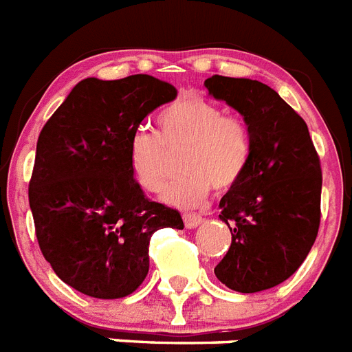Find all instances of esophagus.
<instances>
[{"label": "esophagus", "mask_w": 352, "mask_h": 352, "mask_svg": "<svg viewBox=\"0 0 352 352\" xmlns=\"http://www.w3.org/2000/svg\"><path fill=\"white\" fill-rule=\"evenodd\" d=\"M201 221H204V218H201L199 214H190V212L184 214V223L187 229H194V227H198Z\"/></svg>", "instance_id": "1"}]
</instances>
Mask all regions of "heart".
Here are the masks:
<instances>
[{"instance_id": "1", "label": "heart", "mask_w": 352, "mask_h": 352, "mask_svg": "<svg viewBox=\"0 0 352 352\" xmlns=\"http://www.w3.org/2000/svg\"><path fill=\"white\" fill-rule=\"evenodd\" d=\"M184 148L179 167L185 170L170 184L163 201L174 207H196L212 187L225 190L243 176L251 156V132L238 116L198 96H185L158 116V138L136 134L129 147V167L147 192L165 189L173 173L168 156Z\"/></svg>"}]
</instances>
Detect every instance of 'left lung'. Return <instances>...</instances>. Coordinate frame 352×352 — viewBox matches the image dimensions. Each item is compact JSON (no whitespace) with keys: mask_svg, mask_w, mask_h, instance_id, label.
I'll list each match as a JSON object with an SVG mask.
<instances>
[{"mask_svg":"<svg viewBox=\"0 0 352 352\" xmlns=\"http://www.w3.org/2000/svg\"><path fill=\"white\" fill-rule=\"evenodd\" d=\"M209 96L243 116L251 156L240 182L220 199L232 241L214 274L238 292H260L292 276L320 227L322 168L307 123L271 87L214 74Z\"/></svg>","mask_w":352,"mask_h":352,"instance_id":"left-lung-1","label":"left lung"}]
</instances>
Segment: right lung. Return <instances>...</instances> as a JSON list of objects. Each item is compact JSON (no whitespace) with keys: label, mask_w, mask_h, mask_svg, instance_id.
Segmentation results:
<instances>
[{"label":"right lung","mask_w":352,"mask_h":352,"mask_svg":"<svg viewBox=\"0 0 352 352\" xmlns=\"http://www.w3.org/2000/svg\"><path fill=\"white\" fill-rule=\"evenodd\" d=\"M178 91L148 74L81 80L45 123L29 204L45 260L76 291L114 300L148 272V241L184 229L178 210L151 201L129 167L140 123Z\"/></svg>","instance_id":"right-lung-1"}]
</instances>
